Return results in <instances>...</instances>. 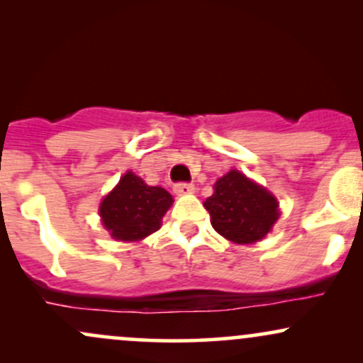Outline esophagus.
<instances>
[{
    "label": "esophagus",
    "mask_w": 363,
    "mask_h": 363,
    "mask_svg": "<svg viewBox=\"0 0 363 363\" xmlns=\"http://www.w3.org/2000/svg\"><path fill=\"white\" fill-rule=\"evenodd\" d=\"M174 193H176L177 196L191 194V193H194V186L187 184V182H177V184H174Z\"/></svg>",
    "instance_id": "obj_1"
}]
</instances>
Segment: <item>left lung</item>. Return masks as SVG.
Here are the masks:
<instances>
[{
    "label": "left lung",
    "instance_id": "obj_1",
    "mask_svg": "<svg viewBox=\"0 0 363 363\" xmlns=\"http://www.w3.org/2000/svg\"><path fill=\"white\" fill-rule=\"evenodd\" d=\"M213 189L205 208L215 230L230 242H257L280 216L277 198L239 170L220 177Z\"/></svg>",
    "mask_w": 363,
    "mask_h": 363
}]
</instances>
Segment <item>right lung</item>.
I'll return each instance as SVG.
<instances>
[{"label": "right lung", "instance_id": "obj_1", "mask_svg": "<svg viewBox=\"0 0 363 363\" xmlns=\"http://www.w3.org/2000/svg\"><path fill=\"white\" fill-rule=\"evenodd\" d=\"M172 196L164 187L148 186L131 170L102 199L99 213L111 237L123 242H136L157 232L162 216L172 205Z\"/></svg>", "mask_w": 363, "mask_h": 363}]
</instances>
